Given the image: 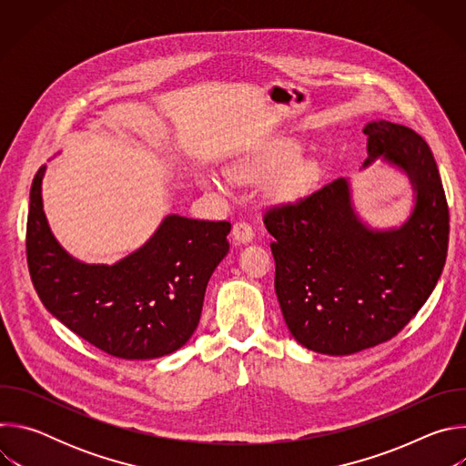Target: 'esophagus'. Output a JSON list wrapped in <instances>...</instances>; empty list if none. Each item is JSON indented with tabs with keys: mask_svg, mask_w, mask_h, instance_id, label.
I'll list each match as a JSON object with an SVG mask.
<instances>
[{
	"mask_svg": "<svg viewBox=\"0 0 466 466\" xmlns=\"http://www.w3.org/2000/svg\"><path fill=\"white\" fill-rule=\"evenodd\" d=\"M232 236L239 243H248L254 238V228H252V225L248 221H238L234 225V228H232Z\"/></svg>",
	"mask_w": 466,
	"mask_h": 466,
	"instance_id": "obj_1",
	"label": "esophagus"
}]
</instances>
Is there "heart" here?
I'll list each match as a JSON object with an SVG mask.
<instances>
[{
    "label": "heart",
    "mask_w": 466,
    "mask_h": 466,
    "mask_svg": "<svg viewBox=\"0 0 466 466\" xmlns=\"http://www.w3.org/2000/svg\"><path fill=\"white\" fill-rule=\"evenodd\" d=\"M291 160V157L288 153H280L277 157H271L268 160L261 162H248V164H241L239 167H236L232 171V178L238 182H248L254 180L258 177L263 175H271L280 171L284 166H288V162ZM309 180V171L304 166H297L295 169H291L284 180V187L288 193H299L306 182Z\"/></svg>",
    "instance_id": "obj_1"
}]
</instances>
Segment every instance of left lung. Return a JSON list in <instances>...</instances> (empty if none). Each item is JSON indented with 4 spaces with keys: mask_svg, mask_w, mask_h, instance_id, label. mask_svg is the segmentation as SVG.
I'll return each mask as SVG.
<instances>
[{
    "mask_svg": "<svg viewBox=\"0 0 466 466\" xmlns=\"http://www.w3.org/2000/svg\"><path fill=\"white\" fill-rule=\"evenodd\" d=\"M363 132V167L381 158L413 184L415 208L400 228L363 225L345 178L263 216L275 238V291L284 320L302 347L328 356L394 338L435 289L448 252V203L428 144L410 127L385 119Z\"/></svg>",
    "mask_w": 466,
    "mask_h": 466,
    "instance_id": "1",
    "label": "left lung"
}]
</instances>
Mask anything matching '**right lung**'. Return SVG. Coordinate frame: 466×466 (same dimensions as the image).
I'll use <instances>...</instances> for the list:
<instances>
[{"instance_id":"1","label":"right lung","mask_w":466,"mask_h":466,"mask_svg":"<svg viewBox=\"0 0 466 466\" xmlns=\"http://www.w3.org/2000/svg\"><path fill=\"white\" fill-rule=\"evenodd\" d=\"M42 166L27 216V265L47 308L74 334L123 360H155L184 347L205 291L230 245L228 221L167 216L151 239L114 265H88L66 252L42 208Z\"/></svg>"}]
</instances>
